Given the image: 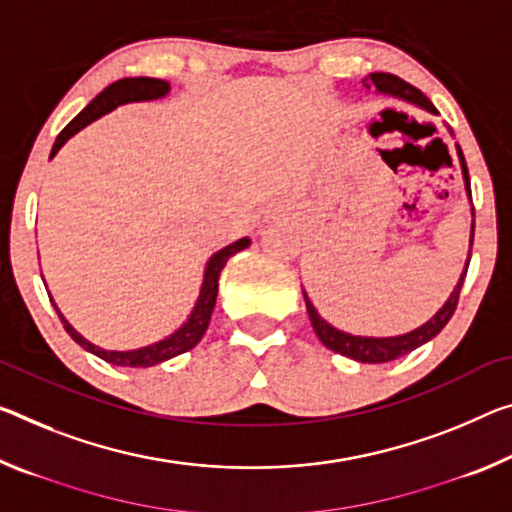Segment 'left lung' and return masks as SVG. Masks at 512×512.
Returning a JSON list of instances; mask_svg holds the SVG:
<instances>
[{"instance_id":"1","label":"left lung","mask_w":512,"mask_h":512,"mask_svg":"<svg viewBox=\"0 0 512 512\" xmlns=\"http://www.w3.org/2000/svg\"><path fill=\"white\" fill-rule=\"evenodd\" d=\"M371 84L378 88V91L389 93V95H396V97H403V100L408 102H415L419 107L428 109L431 113H437V109L431 104V100L415 88L408 81L396 77V75H389V72H373L369 75ZM460 154V164H462V175H465V184H467V196L472 198V186H469V173H467V164H465V157ZM472 243H474V227H472ZM469 266V262H467ZM465 275L467 271L462 273V278L458 282V287L453 289V294L446 300L444 307L440 312H437L431 321L424 323V326L408 332V335H401V337H387V339H373V337H353V335H346V332L332 328L330 323H326L319 316V312L314 310V305L307 300L305 296V303H307V312H310V321L314 326V332L319 335V339L323 344H326L330 351H335L339 355H346V358H353L358 362H369V364H376V362H389V360H396L401 358V355L415 351L421 344H426L428 339H433L437 332H440L449 319L456 312L458 307V300H460V289H462V282H465Z\"/></svg>"}]
</instances>
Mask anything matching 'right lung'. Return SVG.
Segmentation results:
<instances>
[{
	"instance_id": "right-lung-1",
	"label": "right lung",
	"mask_w": 512,
	"mask_h": 512,
	"mask_svg": "<svg viewBox=\"0 0 512 512\" xmlns=\"http://www.w3.org/2000/svg\"><path fill=\"white\" fill-rule=\"evenodd\" d=\"M166 93H168V81H164V79L127 77V79L113 81V84L104 88V91L97 95L95 100L79 113V116L72 118L70 123L63 127V132L56 136L50 157H54V154L59 152L61 145L66 143L72 134H77L81 127L93 123L95 118H100V116H104V113H109L111 109H116L118 104L139 102V100H157V97L166 95ZM248 246H250L248 239H239V241L230 243V246H225L223 250H218V253L212 259H209L207 271H205V282H202L200 298H198L196 307H193L189 321H186L184 326L177 332H173L170 337L161 339V342L152 344V346L139 348V351H104V348L95 346V344L88 342V339L81 337L79 332L72 328L66 319H63L59 307L54 305V310H56V314H59V319H61L63 328H66L68 335L75 339V342L81 348H86L88 353L97 355V358H102L104 362H109V364H116V367H154V364L166 362L170 358H175V355L191 351V348L200 342L202 335H205L207 326H209V319H212L216 296H218V278H221L223 266L234 253H239V250L248 248Z\"/></svg>"
}]
</instances>
